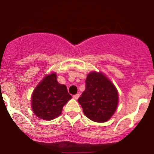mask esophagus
Returning a JSON list of instances; mask_svg holds the SVG:
<instances>
[{"label":"esophagus","instance_id":"obj_1","mask_svg":"<svg viewBox=\"0 0 154 154\" xmlns=\"http://www.w3.org/2000/svg\"><path fill=\"white\" fill-rule=\"evenodd\" d=\"M72 97H73V99H79V94H75V95H74V96H72Z\"/></svg>","mask_w":154,"mask_h":154}]
</instances>
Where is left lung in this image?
Returning <instances> with one entry per match:
<instances>
[{
	"label": "left lung",
	"instance_id": "8db88e82",
	"mask_svg": "<svg viewBox=\"0 0 154 154\" xmlns=\"http://www.w3.org/2000/svg\"><path fill=\"white\" fill-rule=\"evenodd\" d=\"M85 90L78 99L85 115L96 122H105L116 110L119 95L117 90L101 72L88 74Z\"/></svg>",
	"mask_w": 154,
	"mask_h": 154
}]
</instances>
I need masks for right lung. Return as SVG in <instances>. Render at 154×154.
<instances>
[{
	"label": "right lung",
	"mask_w": 154,
	"mask_h": 154,
	"mask_svg": "<svg viewBox=\"0 0 154 154\" xmlns=\"http://www.w3.org/2000/svg\"><path fill=\"white\" fill-rule=\"evenodd\" d=\"M72 96L64 85H60L55 73L45 76L32 96V108L38 118L51 120L59 116Z\"/></svg>",
	"instance_id": "obj_1"
}]
</instances>
